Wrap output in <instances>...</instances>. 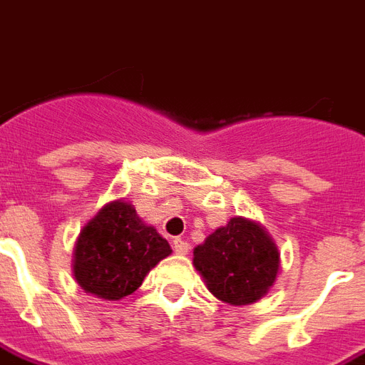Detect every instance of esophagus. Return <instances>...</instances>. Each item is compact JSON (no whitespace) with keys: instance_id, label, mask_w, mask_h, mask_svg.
<instances>
[{"instance_id":"34e87169","label":"esophagus","mask_w":365,"mask_h":365,"mask_svg":"<svg viewBox=\"0 0 365 365\" xmlns=\"http://www.w3.org/2000/svg\"><path fill=\"white\" fill-rule=\"evenodd\" d=\"M173 247H174V251H176L178 255H187L189 253V244H187V242H183L182 238L174 240Z\"/></svg>"}]
</instances>
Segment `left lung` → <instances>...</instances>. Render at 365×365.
I'll return each mask as SVG.
<instances>
[{"label":"left lung","mask_w":365,"mask_h":365,"mask_svg":"<svg viewBox=\"0 0 365 365\" xmlns=\"http://www.w3.org/2000/svg\"><path fill=\"white\" fill-rule=\"evenodd\" d=\"M192 266L217 300L250 306L274 287L281 260L274 238L259 221L234 215L192 250Z\"/></svg>","instance_id":"left-lung-1"}]
</instances>
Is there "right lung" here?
I'll use <instances>...</instances> for the list:
<instances>
[{"mask_svg":"<svg viewBox=\"0 0 365 365\" xmlns=\"http://www.w3.org/2000/svg\"><path fill=\"white\" fill-rule=\"evenodd\" d=\"M173 253L155 227L144 223L123 198L106 202L80 230L73 275L86 294L118 302L133 294L163 259Z\"/></svg>","mask_w":365,"mask_h":365,"instance_id":"obj_1","label":"right lung"}]
</instances>
